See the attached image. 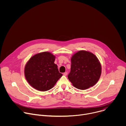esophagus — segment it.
I'll return each instance as SVG.
<instances>
[{"label": "esophagus", "instance_id": "obj_1", "mask_svg": "<svg viewBox=\"0 0 126 126\" xmlns=\"http://www.w3.org/2000/svg\"><path fill=\"white\" fill-rule=\"evenodd\" d=\"M63 75H64V76H66V75H67V72H65V73H63Z\"/></svg>", "mask_w": 126, "mask_h": 126}]
</instances>
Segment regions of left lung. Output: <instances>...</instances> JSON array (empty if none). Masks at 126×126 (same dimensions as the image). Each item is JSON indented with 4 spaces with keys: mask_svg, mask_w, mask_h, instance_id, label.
I'll return each instance as SVG.
<instances>
[{
    "mask_svg": "<svg viewBox=\"0 0 126 126\" xmlns=\"http://www.w3.org/2000/svg\"><path fill=\"white\" fill-rule=\"evenodd\" d=\"M101 74V64L93 53L82 50L72 57L68 78L76 88L85 90L93 86L98 81Z\"/></svg>",
    "mask_w": 126,
    "mask_h": 126,
    "instance_id": "left-lung-1",
    "label": "left lung"
}]
</instances>
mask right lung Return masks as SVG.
<instances>
[{
  "label": "right lung",
  "instance_id": "1",
  "mask_svg": "<svg viewBox=\"0 0 126 126\" xmlns=\"http://www.w3.org/2000/svg\"><path fill=\"white\" fill-rule=\"evenodd\" d=\"M55 56L48 52L32 56L26 63L24 74L29 84L41 91L51 89L62 76L54 63Z\"/></svg>",
  "mask_w": 126,
  "mask_h": 126
}]
</instances>
